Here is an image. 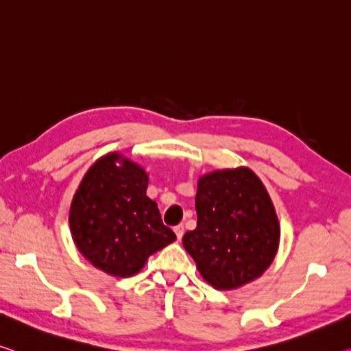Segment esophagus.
<instances>
[{
	"mask_svg": "<svg viewBox=\"0 0 351 351\" xmlns=\"http://www.w3.org/2000/svg\"><path fill=\"white\" fill-rule=\"evenodd\" d=\"M174 232H176V235H177V240H182V237H183V226L182 224H179V226H176L174 228Z\"/></svg>",
	"mask_w": 351,
	"mask_h": 351,
	"instance_id": "obj_1",
	"label": "esophagus"
}]
</instances>
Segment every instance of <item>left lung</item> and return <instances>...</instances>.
<instances>
[{
    "mask_svg": "<svg viewBox=\"0 0 351 351\" xmlns=\"http://www.w3.org/2000/svg\"><path fill=\"white\" fill-rule=\"evenodd\" d=\"M196 212L197 226L183 235V247L212 287L239 289L271 265L281 228L254 171L240 166L199 177Z\"/></svg>",
    "mask_w": 351,
    "mask_h": 351,
    "instance_id": "8db88e82",
    "label": "left lung"
}]
</instances>
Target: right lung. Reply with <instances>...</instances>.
I'll return each mask as SVG.
<instances>
[{
	"mask_svg": "<svg viewBox=\"0 0 351 351\" xmlns=\"http://www.w3.org/2000/svg\"><path fill=\"white\" fill-rule=\"evenodd\" d=\"M143 166L110 152L90 166L73 194L69 226L83 257L110 276L130 278L176 240L147 197Z\"/></svg>",
	"mask_w": 351,
	"mask_h": 351,
	"instance_id": "1",
	"label": "right lung"
}]
</instances>
